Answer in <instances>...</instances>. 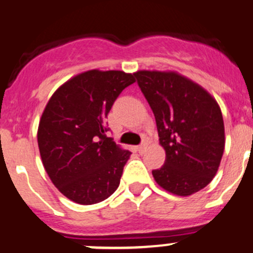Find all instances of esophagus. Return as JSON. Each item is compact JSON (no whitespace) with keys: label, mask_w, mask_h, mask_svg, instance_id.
Wrapping results in <instances>:
<instances>
[{"label":"esophagus","mask_w":253,"mask_h":253,"mask_svg":"<svg viewBox=\"0 0 253 253\" xmlns=\"http://www.w3.org/2000/svg\"><path fill=\"white\" fill-rule=\"evenodd\" d=\"M147 147H149V144H147L146 141H144V142H141L139 146H137V151H139V154H142V152H144Z\"/></svg>","instance_id":"obj_1"}]
</instances>
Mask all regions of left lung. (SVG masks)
<instances>
[{
  "instance_id": "8db88e82",
  "label": "left lung",
  "mask_w": 253,
  "mask_h": 253,
  "mask_svg": "<svg viewBox=\"0 0 253 253\" xmlns=\"http://www.w3.org/2000/svg\"><path fill=\"white\" fill-rule=\"evenodd\" d=\"M149 102L166 152L165 165L152 171L165 191L187 197L208 186L225 147L221 109L207 89L174 71L134 74Z\"/></svg>"
}]
</instances>
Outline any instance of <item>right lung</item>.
Listing matches in <instances>:
<instances>
[{
	"label": "right lung",
	"instance_id": "obj_1",
	"mask_svg": "<svg viewBox=\"0 0 253 253\" xmlns=\"http://www.w3.org/2000/svg\"><path fill=\"white\" fill-rule=\"evenodd\" d=\"M134 74L88 70L59 87L45 106L38 146L45 171L70 201L82 206L111 197L131 152L107 137V116Z\"/></svg>",
	"mask_w": 253,
	"mask_h": 253
}]
</instances>
